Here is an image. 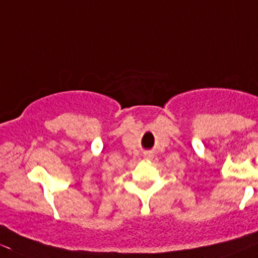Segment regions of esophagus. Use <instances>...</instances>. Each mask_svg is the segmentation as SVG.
Segmentation results:
<instances>
[{
  "mask_svg": "<svg viewBox=\"0 0 258 258\" xmlns=\"http://www.w3.org/2000/svg\"><path fill=\"white\" fill-rule=\"evenodd\" d=\"M146 157H147V158H151L152 154H151V153H147V154H146Z\"/></svg>",
  "mask_w": 258,
  "mask_h": 258,
  "instance_id": "34e87169",
  "label": "esophagus"
}]
</instances>
